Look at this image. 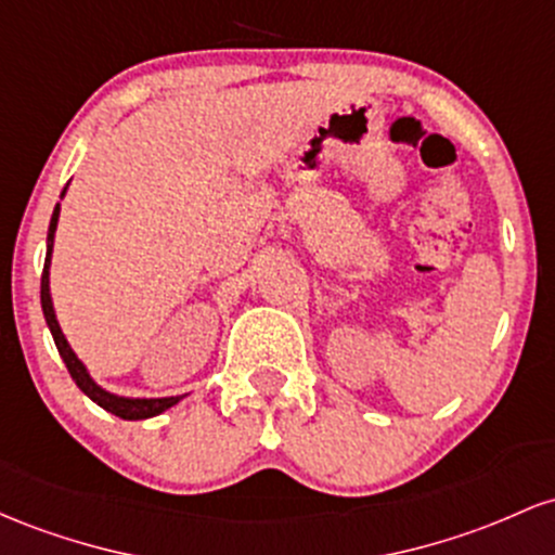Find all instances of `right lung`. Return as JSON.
Masks as SVG:
<instances>
[{
  "instance_id": "add662e5",
  "label": "right lung",
  "mask_w": 555,
  "mask_h": 555,
  "mask_svg": "<svg viewBox=\"0 0 555 555\" xmlns=\"http://www.w3.org/2000/svg\"><path fill=\"white\" fill-rule=\"evenodd\" d=\"M65 194V191H62ZM57 217H60V204L54 207V215H52V222H49V235H47V261H43V272H41V309H43V317H47V325L52 330V338L54 344H57V351L62 361H65L67 372H70V377L76 379V385L80 390H83L86 396L91 398L93 403H99L102 409H107L109 414L120 416V420H149V416H157L165 412V409L176 406L183 396H172V398H120V396H112L107 390L99 388L96 383L89 377V372H86V366L80 364L76 353H73V348L67 346L65 335H62V330L57 325V317H54V309H52V298H49V259H52V244H54V230H57Z\"/></svg>"
}]
</instances>
